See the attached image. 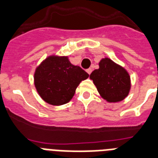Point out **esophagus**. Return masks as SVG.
Wrapping results in <instances>:
<instances>
[{
    "instance_id": "obj_1",
    "label": "esophagus",
    "mask_w": 158,
    "mask_h": 158,
    "mask_svg": "<svg viewBox=\"0 0 158 158\" xmlns=\"http://www.w3.org/2000/svg\"><path fill=\"white\" fill-rule=\"evenodd\" d=\"M86 71H87V73H88V74H90L92 73V71H93V69H92V68H89V69H87Z\"/></svg>"
}]
</instances>
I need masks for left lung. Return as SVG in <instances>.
I'll list each match as a JSON object with an SVG mask.
<instances>
[{
  "instance_id": "left-lung-1",
  "label": "left lung",
  "mask_w": 158,
  "mask_h": 158,
  "mask_svg": "<svg viewBox=\"0 0 158 158\" xmlns=\"http://www.w3.org/2000/svg\"><path fill=\"white\" fill-rule=\"evenodd\" d=\"M99 94L108 102H118L124 100L130 93V76L125 68L109 58L102 59L99 69L90 74Z\"/></svg>"
}]
</instances>
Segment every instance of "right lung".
<instances>
[{"label": "right lung", "instance_id": "add662e5", "mask_svg": "<svg viewBox=\"0 0 158 158\" xmlns=\"http://www.w3.org/2000/svg\"><path fill=\"white\" fill-rule=\"evenodd\" d=\"M89 74L69 62L68 56H50L34 73V85L38 94L48 103L60 106L69 102L80 82Z\"/></svg>", "mask_w": 158, "mask_h": 158}]
</instances>
